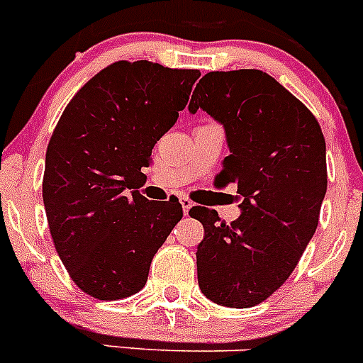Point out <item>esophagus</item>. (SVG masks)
<instances>
[{
  "label": "esophagus",
  "instance_id": "esophagus-1",
  "mask_svg": "<svg viewBox=\"0 0 363 363\" xmlns=\"http://www.w3.org/2000/svg\"><path fill=\"white\" fill-rule=\"evenodd\" d=\"M179 203H182V207H184V214H185V216H187L189 211L192 209V205H194V203H192V201L189 200V198H185V196L179 198Z\"/></svg>",
  "mask_w": 363,
  "mask_h": 363
}]
</instances>
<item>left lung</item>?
<instances>
[{
	"label": "left lung",
	"mask_w": 363,
	"mask_h": 363,
	"mask_svg": "<svg viewBox=\"0 0 363 363\" xmlns=\"http://www.w3.org/2000/svg\"><path fill=\"white\" fill-rule=\"evenodd\" d=\"M198 108L223 125L230 154L218 182L242 196L233 223L207 207L189 213L205 230L198 284L218 306L247 309L280 289L318 227L325 140L309 108L256 69L205 74L189 104Z\"/></svg>",
	"instance_id": "obj_1"
}]
</instances>
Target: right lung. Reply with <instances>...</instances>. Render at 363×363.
Segmentation results:
<instances>
[{
    "label": "right lung",
    "mask_w": 363,
    "mask_h": 363,
    "mask_svg": "<svg viewBox=\"0 0 363 363\" xmlns=\"http://www.w3.org/2000/svg\"><path fill=\"white\" fill-rule=\"evenodd\" d=\"M200 70L116 62L70 99L47 147L43 203L70 278L98 300L143 289L149 267L184 211L150 201L152 147L178 120Z\"/></svg>",
    "instance_id": "right-lung-1"
}]
</instances>
